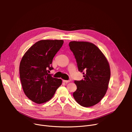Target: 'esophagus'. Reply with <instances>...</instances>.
<instances>
[{
    "instance_id": "esophagus-1",
    "label": "esophagus",
    "mask_w": 132,
    "mask_h": 132,
    "mask_svg": "<svg viewBox=\"0 0 132 132\" xmlns=\"http://www.w3.org/2000/svg\"><path fill=\"white\" fill-rule=\"evenodd\" d=\"M62 81H63V82H65V83H66V84H67V83L70 82V80H62Z\"/></svg>"
}]
</instances>
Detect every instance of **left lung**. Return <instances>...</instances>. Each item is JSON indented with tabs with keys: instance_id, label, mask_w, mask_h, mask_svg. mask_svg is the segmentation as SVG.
Wrapping results in <instances>:
<instances>
[{
	"instance_id": "8db88e82",
	"label": "left lung",
	"mask_w": 132,
	"mask_h": 132,
	"mask_svg": "<svg viewBox=\"0 0 132 132\" xmlns=\"http://www.w3.org/2000/svg\"><path fill=\"white\" fill-rule=\"evenodd\" d=\"M71 50L77 60L78 70L85 72L84 80L75 81L77 87L73 97L82 106L90 107L98 103L109 87L111 71L109 62L100 48L88 42L72 41Z\"/></svg>"
}]
</instances>
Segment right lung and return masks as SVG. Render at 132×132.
Masks as SVG:
<instances>
[{"label":"right lung","mask_w":132,"mask_h":132,"mask_svg":"<svg viewBox=\"0 0 132 132\" xmlns=\"http://www.w3.org/2000/svg\"><path fill=\"white\" fill-rule=\"evenodd\" d=\"M64 43L63 40H40L32 45L20 61L19 71L23 90L29 100L37 104L51 100L62 80L52 77V60Z\"/></svg>","instance_id":"1"}]
</instances>
